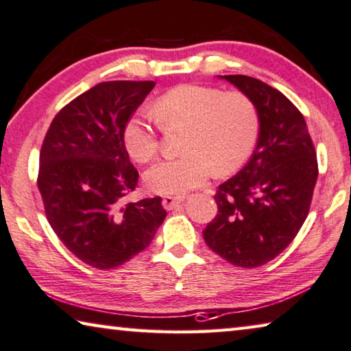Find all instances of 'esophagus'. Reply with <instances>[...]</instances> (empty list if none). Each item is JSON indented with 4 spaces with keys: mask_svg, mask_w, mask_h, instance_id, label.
Listing matches in <instances>:
<instances>
[{
    "mask_svg": "<svg viewBox=\"0 0 351 351\" xmlns=\"http://www.w3.org/2000/svg\"><path fill=\"white\" fill-rule=\"evenodd\" d=\"M182 202V197H171V195H167L162 198V206L167 210H171L175 209L178 204Z\"/></svg>",
    "mask_w": 351,
    "mask_h": 351,
    "instance_id": "esophagus-1",
    "label": "esophagus"
}]
</instances>
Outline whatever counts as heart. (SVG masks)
Instances as JSON below:
<instances>
[{
	"label": "heart",
	"instance_id": "1",
	"mask_svg": "<svg viewBox=\"0 0 351 351\" xmlns=\"http://www.w3.org/2000/svg\"><path fill=\"white\" fill-rule=\"evenodd\" d=\"M153 112L162 130H186L182 156L156 164L145 175L149 191L160 195L180 197L203 186L213 171L232 173L247 162L258 142V109L241 90L176 86L156 99ZM123 143L136 162H152L160 149L159 128L145 117L132 115L123 128Z\"/></svg>",
	"mask_w": 351,
	"mask_h": 351
}]
</instances>
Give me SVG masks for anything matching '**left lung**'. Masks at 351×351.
I'll list each match as a JSON object with an SVG mask.
<instances>
[{
  "instance_id": "obj_1",
  "label": "left lung",
  "mask_w": 351,
  "mask_h": 351,
  "mask_svg": "<svg viewBox=\"0 0 351 351\" xmlns=\"http://www.w3.org/2000/svg\"><path fill=\"white\" fill-rule=\"evenodd\" d=\"M223 77L253 99L259 137L247 165L219 186V210L203 237L230 264L254 269L275 259L298 234L319 165L303 114L291 99L252 76Z\"/></svg>"
}]
</instances>
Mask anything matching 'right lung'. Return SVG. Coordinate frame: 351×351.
<instances>
[{
    "label": "right lung",
    "instance_id": "obj_1",
    "mask_svg": "<svg viewBox=\"0 0 351 351\" xmlns=\"http://www.w3.org/2000/svg\"><path fill=\"white\" fill-rule=\"evenodd\" d=\"M154 81H106L64 106L43 138L37 186L48 223L66 250L98 270L115 269L152 243L162 198L125 203L138 171L123 128Z\"/></svg>",
    "mask_w": 351,
    "mask_h": 351
}]
</instances>
